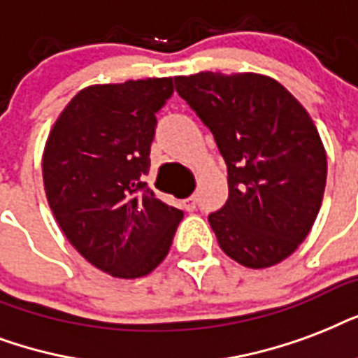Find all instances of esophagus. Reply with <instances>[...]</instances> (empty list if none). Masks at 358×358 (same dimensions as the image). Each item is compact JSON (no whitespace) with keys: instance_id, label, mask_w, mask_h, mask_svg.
Instances as JSON below:
<instances>
[{"instance_id":"obj_1","label":"esophagus","mask_w":358,"mask_h":358,"mask_svg":"<svg viewBox=\"0 0 358 358\" xmlns=\"http://www.w3.org/2000/svg\"><path fill=\"white\" fill-rule=\"evenodd\" d=\"M196 201H198V199H196V194H192L190 198L185 199V209H187V210L196 209Z\"/></svg>"}]
</instances>
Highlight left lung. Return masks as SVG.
Segmentation results:
<instances>
[{
	"mask_svg": "<svg viewBox=\"0 0 358 358\" xmlns=\"http://www.w3.org/2000/svg\"><path fill=\"white\" fill-rule=\"evenodd\" d=\"M173 80L228 164V201L209 215L220 248L248 268L284 262L310 234L325 192L327 153L310 113L265 74Z\"/></svg>",
	"mask_w": 358,
	"mask_h": 358,
	"instance_id": "left-lung-1",
	"label": "left lung"
}]
</instances>
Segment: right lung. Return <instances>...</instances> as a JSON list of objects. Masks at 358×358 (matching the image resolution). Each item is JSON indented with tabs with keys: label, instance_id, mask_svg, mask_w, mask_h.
Instances as JSON below:
<instances>
[{
	"label": "right lung",
	"instance_id": "1",
	"mask_svg": "<svg viewBox=\"0 0 358 358\" xmlns=\"http://www.w3.org/2000/svg\"><path fill=\"white\" fill-rule=\"evenodd\" d=\"M171 93V78L87 85L44 143V192L61 231L113 278L159 267L182 218L141 181L151 164L155 113Z\"/></svg>",
	"mask_w": 358,
	"mask_h": 358
}]
</instances>
